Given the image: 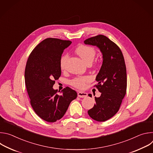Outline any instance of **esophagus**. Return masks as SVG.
Masks as SVG:
<instances>
[{"instance_id": "obj_1", "label": "esophagus", "mask_w": 153, "mask_h": 153, "mask_svg": "<svg viewBox=\"0 0 153 153\" xmlns=\"http://www.w3.org/2000/svg\"><path fill=\"white\" fill-rule=\"evenodd\" d=\"M77 95L79 97H86L87 96H88V94L86 93H84V92H82V91H79L77 93Z\"/></svg>"}]
</instances>
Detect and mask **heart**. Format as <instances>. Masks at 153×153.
<instances>
[{"label": "heart", "instance_id": "1", "mask_svg": "<svg viewBox=\"0 0 153 153\" xmlns=\"http://www.w3.org/2000/svg\"><path fill=\"white\" fill-rule=\"evenodd\" d=\"M76 51L86 65L91 64L92 63L96 55L95 50L91 47L86 45L79 46L78 48H77ZM68 59V54H65L61 57L60 60V67L61 70H65ZM90 80V79L88 76H80L74 78L70 81V83L76 88L83 89L85 86L86 83L89 82Z\"/></svg>", "mask_w": 153, "mask_h": 153}]
</instances>
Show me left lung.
I'll list each match as a JSON object with an SVG mask.
<instances>
[{
  "mask_svg": "<svg viewBox=\"0 0 153 153\" xmlns=\"http://www.w3.org/2000/svg\"><path fill=\"white\" fill-rule=\"evenodd\" d=\"M86 45L97 47L103 56V62L96 76L94 85L101 93L95 97L96 103L88 111V115L98 122H105L119 111L126 92V70L123 54L119 47L103 35L86 39Z\"/></svg>",
  "mask_w": 153,
  "mask_h": 153,
  "instance_id": "obj_1",
  "label": "left lung"
}]
</instances>
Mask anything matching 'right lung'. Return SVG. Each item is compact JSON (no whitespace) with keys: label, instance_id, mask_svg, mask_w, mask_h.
Returning a JSON list of instances; mask_svg holds the SVG:
<instances>
[{"label":"right lung","instance_id":"1","mask_svg":"<svg viewBox=\"0 0 153 153\" xmlns=\"http://www.w3.org/2000/svg\"><path fill=\"white\" fill-rule=\"evenodd\" d=\"M71 43L47 38L34 48L27 62L25 80L31 105L37 116L48 122L60 119L77 96L76 91L68 86L60 95L53 88L61 75L62 54Z\"/></svg>","mask_w":153,"mask_h":153}]
</instances>
